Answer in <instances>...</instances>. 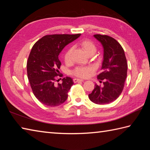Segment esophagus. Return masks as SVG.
<instances>
[{"label":"esophagus","mask_w":150,"mask_h":150,"mask_svg":"<svg viewBox=\"0 0 150 150\" xmlns=\"http://www.w3.org/2000/svg\"><path fill=\"white\" fill-rule=\"evenodd\" d=\"M84 80H82V79H77L75 78L73 79V82H83Z\"/></svg>","instance_id":"esophagus-1"}]
</instances>
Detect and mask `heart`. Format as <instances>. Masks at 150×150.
Listing matches in <instances>:
<instances>
[{
	"mask_svg": "<svg viewBox=\"0 0 150 150\" xmlns=\"http://www.w3.org/2000/svg\"><path fill=\"white\" fill-rule=\"evenodd\" d=\"M85 52L88 55H91L95 53L97 50V47L95 44L90 40H83L79 43ZM73 53V47H69L66 50L64 54V61L66 63L69 64L71 62ZM93 71V68L90 66H79L76 68L73 71V74L79 77L86 78L88 77Z\"/></svg>",
	"mask_w": 150,
	"mask_h": 150,
	"instance_id": "obj_1",
	"label": "heart"
}]
</instances>
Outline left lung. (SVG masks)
<instances>
[{
  "instance_id": "1",
  "label": "left lung",
  "mask_w": 150,
  "mask_h": 150,
  "mask_svg": "<svg viewBox=\"0 0 150 150\" xmlns=\"http://www.w3.org/2000/svg\"><path fill=\"white\" fill-rule=\"evenodd\" d=\"M93 37L101 43L104 50L102 72L97 75L100 82L104 81V85L100 87L95 84L88 97L95 104H109L122 93L127 77L128 64L123 48L115 39L99 34Z\"/></svg>"
}]
</instances>
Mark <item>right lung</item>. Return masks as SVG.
<instances>
[{
  "mask_svg": "<svg viewBox=\"0 0 150 150\" xmlns=\"http://www.w3.org/2000/svg\"><path fill=\"white\" fill-rule=\"evenodd\" d=\"M81 36L75 35H50L34 44L27 62L28 78L35 96L41 103L54 107L68 98V92L73 84L72 79H62L55 84L61 62L59 55L66 45Z\"/></svg>",
  "mask_w": 150,
  "mask_h": 150,
  "instance_id": "1",
  "label": "right lung"
}]
</instances>
